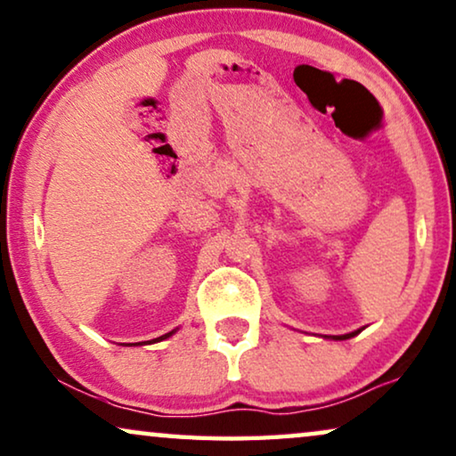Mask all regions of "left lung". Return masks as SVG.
Instances as JSON below:
<instances>
[{"label": "left lung", "mask_w": 456, "mask_h": 456, "mask_svg": "<svg viewBox=\"0 0 456 456\" xmlns=\"http://www.w3.org/2000/svg\"><path fill=\"white\" fill-rule=\"evenodd\" d=\"M362 331V329H358V331H352V333H346V335H333V338L331 339H349V338H354V335H358Z\"/></svg>", "instance_id": "left-lung-1"}]
</instances>
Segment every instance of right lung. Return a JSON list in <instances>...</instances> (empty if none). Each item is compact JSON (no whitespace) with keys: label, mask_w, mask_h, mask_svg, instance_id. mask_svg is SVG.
<instances>
[{"label":"right lung","mask_w":456,"mask_h":456,"mask_svg":"<svg viewBox=\"0 0 456 456\" xmlns=\"http://www.w3.org/2000/svg\"><path fill=\"white\" fill-rule=\"evenodd\" d=\"M175 331H176V329H175ZM175 331H170V333H167V335H162V338H158V339H151L150 343H156V341H162V339H167V338H170V335H173ZM142 343H146V341H142ZM137 346H140V343H137Z\"/></svg>","instance_id":"1"}]
</instances>
